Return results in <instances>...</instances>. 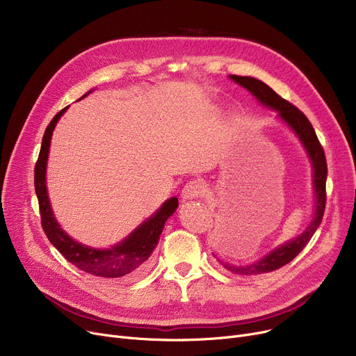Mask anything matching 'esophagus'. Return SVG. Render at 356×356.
<instances>
[{
  "instance_id": "34e87169",
  "label": "esophagus",
  "mask_w": 356,
  "mask_h": 356,
  "mask_svg": "<svg viewBox=\"0 0 356 356\" xmlns=\"http://www.w3.org/2000/svg\"><path fill=\"white\" fill-rule=\"evenodd\" d=\"M202 193H203L202 184L197 180H191L189 183H186V186L183 188L181 197L183 200H192L202 196Z\"/></svg>"
}]
</instances>
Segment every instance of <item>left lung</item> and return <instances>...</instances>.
I'll return each mask as SVG.
<instances>
[{
	"label": "left lung",
	"instance_id": "obj_1",
	"mask_svg": "<svg viewBox=\"0 0 356 356\" xmlns=\"http://www.w3.org/2000/svg\"><path fill=\"white\" fill-rule=\"evenodd\" d=\"M231 79L235 81L238 85L244 86L248 89L252 95L266 106H270L275 111H278V117L282 118L293 131L296 136L300 138L302 144L305 145L306 152L309 154V159L313 165V186L316 192V212L314 218L310 225L306 228V231L298 235L297 238L289 241L287 244L278 247L277 250L271 251L268 255H266L263 259L257 261L255 264L250 267H231L225 266L227 270H229L234 274L239 275H255L261 273H270L280 267L289 264L290 261L302 252V250L307 245V242L312 239L316 229L319 228L325 207H326V177H327V164L325 157V149L317 138L314 128L312 127L310 121L303 112L282 98L280 95L264 82H261L255 78L250 76H236V74H231Z\"/></svg>",
	"mask_w": 356,
	"mask_h": 356
}]
</instances>
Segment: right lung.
Returning <instances> with one entry per match:
<instances>
[{
	"label": "right lung",
	"mask_w": 356,
	"mask_h": 356,
	"mask_svg": "<svg viewBox=\"0 0 356 356\" xmlns=\"http://www.w3.org/2000/svg\"><path fill=\"white\" fill-rule=\"evenodd\" d=\"M89 93V92H88ZM86 97V95H83ZM67 109L63 108L59 114H56L47 125L39 159L34 167V189L42 216V227L49 241L56 247L69 263L79 270L97 277L117 278L128 274H137L147 268L148 258L159 244L160 234L164 228L167 218H170L179 207L177 197H170L163 203V207L133 232L129 234L118 245L109 250H95L73 241L66 232L60 229V225L56 222L46 189V164L49 157L50 138L56 122Z\"/></svg>",
	"instance_id": "right-lung-1"
}]
</instances>
